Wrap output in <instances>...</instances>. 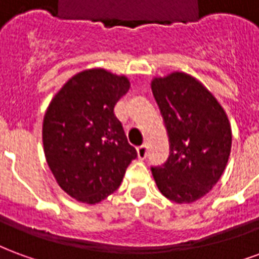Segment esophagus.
Masks as SVG:
<instances>
[{
	"label": "esophagus",
	"mask_w": 259,
	"mask_h": 259,
	"mask_svg": "<svg viewBox=\"0 0 259 259\" xmlns=\"http://www.w3.org/2000/svg\"><path fill=\"white\" fill-rule=\"evenodd\" d=\"M137 155L140 159H144L147 157V144H143V146L137 147Z\"/></svg>",
	"instance_id": "obj_1"
}]
</instances>
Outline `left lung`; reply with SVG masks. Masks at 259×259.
I'll return each instance as SVG.
<instances>
[{
    "label": "left lung",
    "instance_id": "left-lung-1",
    "mask_svg": "<svg viewBox=\"0 0 259 259\" xmlns=\"http://www.w3.org/2000/svg\"><path fill=\"white\" fill-rule=\"evenodd\" d=\"M170 141L168 162L151 168L158 189L176 204H190L212 190L232 150L228 115L205 85L185 72L151 80Z\"/></svg>",
    "mask_w": 259,
    "mask_h": 259
}]
</instances>
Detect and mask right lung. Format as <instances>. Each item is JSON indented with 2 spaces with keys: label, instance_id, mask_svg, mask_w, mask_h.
<instances>
[{
  "label": "right lung",
  "instance_id": "1",
  "mask_svg": "<svg viewBox=\"0 0 259 259\" xmlns=\"http://www.w3.org/2000/svg\"><path fill=\"white\" fill-rule=\"evenodd\" d=\"M129 87L124 74L85 69L48 105L42 120L46 159L59 187L74 200L90 205L105 200L137 157L113 112Z\"/></svg>",
  "mask_w": 259,
  "mask_h": 259
}]
</instances>
